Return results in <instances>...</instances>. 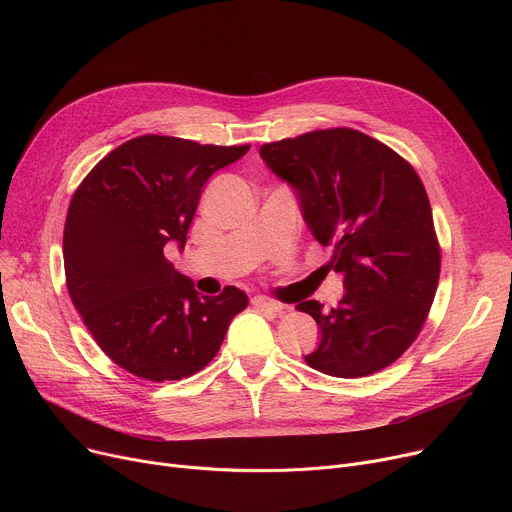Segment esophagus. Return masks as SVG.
Here are the masks:
<instances>
[{
    "mask_svg": "<svg viewBox=\"0 0 512 512\" xmlns=\"http://www.w3.org/2000/svg\"><path fill=\"white\" fill-rule=\"evenodd\" d=\"M251 303H253L255 307H259V309H267V311H274V313H280V311L284 309L282 303H276V301L267 299V297H253Z\"/></svg>",
    "mask_w": 512,
    "mask_h": 512,
    "instance_id": "34e87169",
    "label": "esophagus"
}]
</instances>
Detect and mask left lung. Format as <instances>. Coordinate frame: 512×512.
I'll return each mask as SVG.
<instances>
[{"label":"left lung","mask_w":512,"mask_h":512,"mask_svg":"<svg viewBox=\"0 0 512 512\" xmlns=\"http://www.w3.org/2000/svg\"><path fill=\"white\" fill-rule=\"evenodd\" d=\"M265 166L297 193L303 220L344 276L338 307L303 301L321 330L307 365L363 378L419 336L440 278V245L421 178L388 145L328 128L261 145Z\"/></svg>","instance_id":"8db88e82"}]
</instances>
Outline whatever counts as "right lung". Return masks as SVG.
I'll use <instances>...</instances> for the list:
<instances>
[{
  "instance_id": "add662e5",
  "label": "right lung",
  "mask_w": 512,
  "mask_h": 512,
  "mask_svg": "<svg viewBox=\"0 0 512 512\" xmlns=\"http://www.w3.org/2000/svg\"><path fill=\"white\" fill-rule=\"evenodd\" d=\"M251 145H199L143 134L80 182L64 226L70 299L101 351L149 382L182 380L218 355L249 297H201L164 251L182 249L203 184Z\"/></svg>"
}]
</instances>
